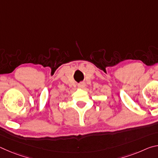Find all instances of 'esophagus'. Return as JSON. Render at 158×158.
<instances>
[{
    "instance_id": "esophagus-1",
    "label": "esophagus",
    "mask_w": 158,
    "mask_h": 158,
    "mask_svg": "<svg viewBox=\"0 0 158 158\" xmlns=\"http://www.w3.org/2000/svg\"><path fill=\"white\" fill-rule=\"evenodd\" d=\"M85 86V84L84 82H81L79 83V84H78V87L79 88H81V89H83V88H84Z\"/></svg>"
}]
</instances>
